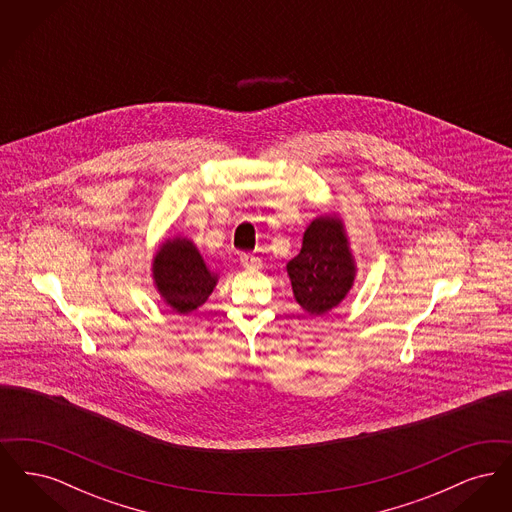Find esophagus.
I'll return each instance as SVG.
<instances>
[{
    "instance_id": "1",
    "label": "esophagus",
    "mask_w": 512,
    "mask_h": 512,
    "mask_svg": "<svg viewBox=\"0 0 512 512\" xmlns=\"http://www.w3.org/2000/svg\"><path fill=\"white\" fill-rule=\"evenodd\" d=\"M240 261H242V265H244L247 270H257V268H261V259L255 257V255L244 253V255L240 257Z\"/></svg>"
}]
</instances>
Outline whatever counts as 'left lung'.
Listing matches in <instances>:
<instances>
[{
	"label": "left lung",
	"instance_id": "8db88e82",
	"mask_svg": "<svg viewBox=\"0 0 512 512\" xmlns=\"http://www.w3.org/2000/svg\"><path fill=\"white\" fill-rule=\"evenodd\" d=\"M295 301L305 313L318 317L338 307L355 282V259L336 215L313 220L297 257L286 265Z\"/></svg>",
	"mask_w": 512,
	"mask_h": 512
}]
</instances>
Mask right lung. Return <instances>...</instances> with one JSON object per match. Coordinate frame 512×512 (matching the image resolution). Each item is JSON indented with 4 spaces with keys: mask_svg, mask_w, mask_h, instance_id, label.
I'll use <instances>...</instances> for the list:
<instances>
[{
    "mask_svg": "<svg viewBox=\"0 0 512 512\" xmlns=\"http://www.w3.org/2000/svg\"><path fill=\"white\" fill-rule=\"evenodd\" d=\"M151 270L157 292L178 315H188L201 307L219 282L194 242L182 236L159 245Z\"/></svg>",
    "mask_w": 512,
    "mask_h": 512,
    "instance_id": "right-lung-1",
    "label": "right lung"
}]
</instances>
